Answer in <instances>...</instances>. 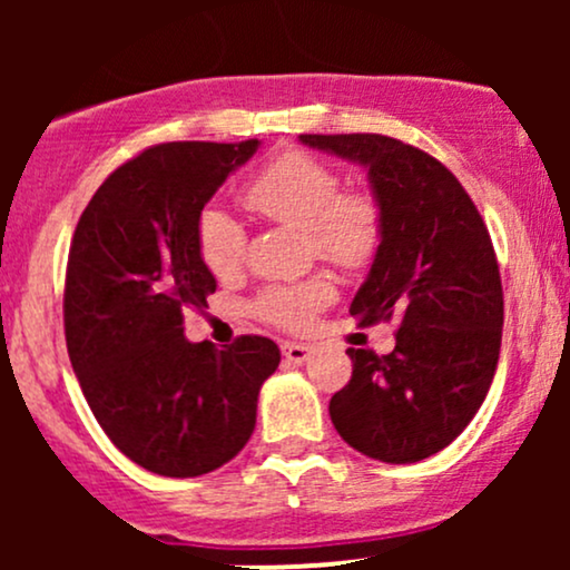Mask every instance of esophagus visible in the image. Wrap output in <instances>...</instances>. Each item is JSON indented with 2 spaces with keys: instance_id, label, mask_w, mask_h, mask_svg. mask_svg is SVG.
Masks as SVG:
<instances>
[{
  "instance_id": "1",
  "label": "esophagus",
  "mask_w": 570,
  "mask_h": 570,
  "mask_svg": "<svg viewBox=\"0 0 570 570\" xmlns=\"http://www.w3.org/2000/svg\"><path fill=\"white\" fill-rule=\"evenodd\" d=\"M281 353H284V358L289 364H305L307 358H311V353H313V348L311 345H305V343H284L281 345Z\"/></svg>"
}]
</instances>
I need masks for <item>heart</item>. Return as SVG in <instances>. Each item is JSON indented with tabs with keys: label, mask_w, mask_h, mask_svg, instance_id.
I'll list each match as a JSON object with an SVG mask.
<instances>
[{
	"label": "heart",
	"mask_w": 570,
	"mask_h": 570,
	"mask_svg": "<svg viewBox=\"0 0 570 570\" xmlns=\"http://www.w3.org/2000/svg\"><path fill=\"white\" fill-rule=\"evenodd\" d=\"M244 203L278 225L305 227L313 252L340 267H362L375 257L383 235L381 203L367 189H340V176L307 153H284L248 181ZM203 265L227 278L244 265L246 230L225 208L208 206L195 227ZM332 286L324 278L271 284L254 299V313L281 330H305L324 305Z\"/></svg>",
	"instance_id": "obj_1"
}]
</instances>
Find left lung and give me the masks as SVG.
Here are the masks:
<instances>
[{
    "instance_id": "left-lung-1",
    "label": "left lung",
    "mask_w": 570,
    "mask_h": 570,
    "mask_svg": "<svg viewBox=\"0 0 570 570\" xmlns=\"http://www.w3.org/2000/svg\"><path fill=\"white\" fill-rule=\"evenodd\" d=\"M299 141L367 168L383 235L351 316L399 322L389 356L348 348L353 375L330 417L367 458L423 461L469 426L499 367L503 292L490 233L461 181L423 149L381 134Z\"/></svg>"
}]
</instances>
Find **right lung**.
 <instances>
[{
  "label": "right lung",
  "mask_w": 570,
  "mask_h": 570,
  "mask_svg": "<svg viewBox=\"0 0 570 570\" xmlns=\"http://www.w3.org/2000/svg\"><path fill=\"white\" fill-rule=\"evenodd\" d=\"M259 141H168L107 176L69 248L63 330L98 426L147 472L200 476L244 450L281 362L273 340L217 351L185 337L187 307L217 289L198 217Z\"/></svg>",
  "instance_id": "right-lung-1"
}]
</instances>
